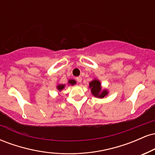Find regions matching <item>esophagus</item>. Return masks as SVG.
<instances>
[{
    "label": "esophagus",
    "instance_id": "34e87169",
    "mask_svg": "<svg viewBox=\"0 0 155 155\" xmlns=\"http://www.w3.org/2000/svg\"><path fill=\"white\" fill-rule=\"evenodd\" d=\"M76 81H77L78 83H81V81H82V78H81V76H78V77L76 78Z\"/></svg>",
    "mask_w": 155,
    "mask_h": 155
}]
</instances>
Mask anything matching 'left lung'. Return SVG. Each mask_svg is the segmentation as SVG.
I'll list each match as a JSON object with an SVG mask.
<instances>
[{"label":"left lung","mask_w":155,"mask_h":155,"mask_svg":"<svg viewBox=\"0 0 155 155\" xmlns=\"http://www.w3.org/2000/svg\"><path fill=\"white\" fill-rule=\"evenodd\" d=\"M90 88H91L92 95L95 96V97L103 98L108 94V92L106 90L101 91V82L97 79L93 80V81H92L90 83Z\"/></svg>","instance_id":"1"}]
</instances>
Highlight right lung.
Listing matches in <instances>:
<instances>
[{
	"instance_id": "obj_1",
	"label": "right lung",
	"mask_w": 155,
	"mask_h": 155,
	"mask_svg": "<svg viewBox=\"0 0 155 155\" xmlns=\"http://www.w3.org/2000/svg\"><path fill=\"white\" fill-rule=\"evenodd\" d=\"M68 83H70L71 84L74 85V84H76V81H75V80H73V79L69 80ZM64 87H65V85H63V84H60V85H58V89L60 91V90H63V89L64 88Z\"/></svg>"
}]
</instances>
